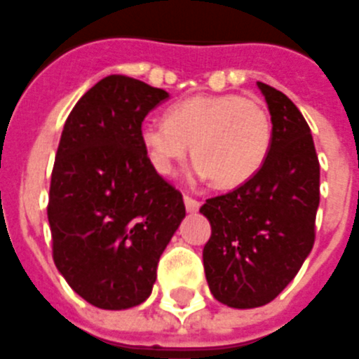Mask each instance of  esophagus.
Returning <instances> with one entry per match:
<instances>
[{
	"label": "esophagus",
	"mask_w": 359,
	"mask_h": 359,
	"mask_svg": "<svg viewBox=\"0 0 359 359\" xmlns=\"http://www.w3.org/2000/svg\"><path fill=\"white\" fill-rule=\"evenodd\" d=\"M183 202H185V208H187L189 213H196L198 209H200V202H198L196 198L185 196L183 198Z\"/></svg>",
	"instance_id": "34e87169"
}]
</instances>
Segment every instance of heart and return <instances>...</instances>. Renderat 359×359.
<instances>
[{
  "mask_svg": "<svg viewBox=\"0 0 359 359\" xmlns=\"http://www.w3.org/2000/svg\"><path fill=\"white\" fill-rule=\"evenodd\" d=\"M140 142L159 174L170 176L191 156L217 187H239L265 165L272 120L263 103L237 94L193 96L172 105L165 120L140 126Z\"/></svg>",
  "mask_w": 359,
  "mask_h": 359,
  "instance_id": "obj_1",
  "label": "heart"
}]
</instances>
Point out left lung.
Listing matches in <instances>:
<instances>
[{
	"label": "left lung",
	"mask_w": 359,
	"mask_h": 359,
	"mask_svg": "<svg viewBox=\"0 0 359 359\" xmlns=\"http://www.w3.org/2000/svg\"><path fill=\"white\" fill-rule=\"evenodd\" d=\"M272 120L265 165L235 191L208 198L200 213L209 289L229 308H259L282 293L313 248L319 157L302 113L283 93L257 83Z\"/></svg>",
	"instance_id": "8db88e82"
}]
</instances>
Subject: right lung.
Segmentation results:
<instances>
[{
  "mask_svg": "<svg viewBox=\"0 0 359 359\" xmlns=\"http://www.w3.org/2000/svg\"><path fill=\"white\" fill-rule=\"evenodd\" d=\"M163 88L109 76L74 105L51 170V254L74 291L102 309L150 297L157 263L182 219V193L157 174L140 126Z\"/></svg>",
  "mask_w": 359,
  "mask_h": 359,
  "instance_id": "add662e5",
  "label": "right lung"
}]
</instances>
